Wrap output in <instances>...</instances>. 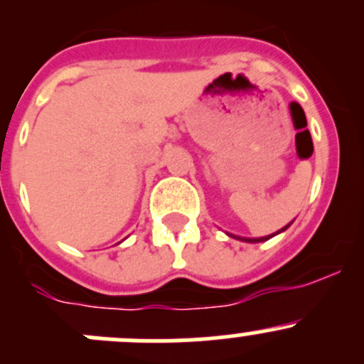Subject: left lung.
<instances>
[{
	"label": "left lung",
	"instance_id": "obj_1",
	"mask_svg": "<svg viewBox=\"0 0 364 364\" xmlns=\"http://www.w3.org/2000/svg\"><path fill=\"white\" fill-rule=\"evenodd\" d=\"M287 227H284L282 230H285ZM282 230H278V232H282ZM278 232H274V234H278ZM274 234H271V236H266V237H253V240L252 237H236V236H232V237H236V240H241V241H247V243H260V241H266V240H269V237H273Z\"/></svg>",
	"mask_w": 364,
	"mask_h": 364
}]
</instances>
